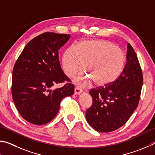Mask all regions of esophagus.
I'll list each match as a JSON object with an SVG mask.
<instances>
[{"label": "esophagus", "mask_w": 155, "mask_h": 155, "mask_svg": "<svg viewBox=\"0 0 155 155\" xmlns=\"http://www.w3.org/2000/svg\"><path fill=\"white\" fill-rule=\"evenodd\" d=\"M82 89L81 87H79V86H76L75 88V94H80V93H82Z\"/></svg>", "instance_id": "1"}]
</instances>
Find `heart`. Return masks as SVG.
Listing matches in <instances>:
<instances>
[{"instance_id": "b5f03b06", "label": "heart", "mask_w": 155, "mask_h": 155, "mask_svg": "<svg viewBox=\"0 0 155 155\" xmlns=\"http://www.w3.org/2000/svg\"><path fill=\"white\" fill-rule=\"evenodd\" d=\"M87 74L79 76L76 82L86 84L91 80L97 86L110 84L120 76L125 63V56L120 48L105 40H86L77 46L71 45L62 58L64 73L73 77L82 69Z\"/></svg>"}]
</instances>
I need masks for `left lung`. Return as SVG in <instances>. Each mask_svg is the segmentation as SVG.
<instances>
[{"label":"left lung","instance_id":"obj_1","mask_svg":"<svg viewBox=\"0 0 155 155\" xmlns=\"http://www.w3.org/2000/svg\"><path fill=\"white\" fill-rule=\"evenodd\" d=\"M143 74L136 53L128 43L127 62L120 76L110 84L92 88L93 104L86 118L97 131L108 133L118 129L129 120L139 104Z\"/></svg>","mask_w":155,"mask_h":155}]
</instances>
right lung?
<instances>
[{"mask_svg":"<svg viewBox=\"0 0 155 155\" xmlns=\"http://www.w3.org/2000/svg\"><path fill=\"white\" fill-rule=\"evenodd\" d=\"M70 35L44 32L27 43L16 61L12 94L18 112L29 123L42 125L57 115L62 99L74 93V85L61 69L58 50ZM67 83L51 90L57 83Z\"/></svg>","mask_w":155,"mask_h":155,"instance_id":"obj_1","label":"right lung"}]
</instances>
